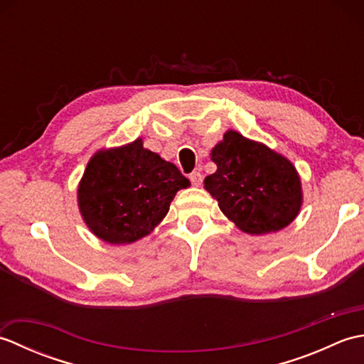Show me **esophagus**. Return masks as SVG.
I'll return each instance as SVG.
<instances>
[{"label": "esophagus", "instance_id": "esophagus-1", "mask_svg": "<svg viewBox=\"0 0 364 364\" xmlns=\"http://www.w3.org/2000/svg\"><path fill=\"white\" fill-rule=\"evenodd\" d=\"M189 180H191V183H192V186H196V188H198L200 184H202V181H203V175L200 173V172H192L191 175H189Z\"/></svg>", "mask_w": 364, "mask_h": 364}]
</instances>
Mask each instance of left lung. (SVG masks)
Returning a JSON list of instances; mask_svg holds the SVG:
<instances>
[{
    "label": "left lung",
    "mask_w": 364,
    "mask_h": 364,
    "mask_svg": "<svg viewBox=\"0 0 364 364\" xmlns=\"http://www.w3.org/2000/svg\"><path fill=\"white\" fill-rule=\"evenodd\" d=\"M210 156L218 170L205 178V189L244 233H275L297 218L304 191L297 168L283 154L228 129Z\"/></svg>",
    "instance_id": "obj_1"
}]
</instances>
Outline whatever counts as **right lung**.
Returning <instances> with one entry per match:
<instances>
[{"instance_id": "right-lung-1", "label": "right lung", "mask_w": 364, "mask_h": 364, "mask_svg": "<svg viewBox=\"0 0 364 364\" xmlns=\"http://www.w3.org/2000/svg\"><path fill=\"white\" fill-rule=\"evenodd\" d=\"M191 186L172 162L136 141L94 153L76 192L81 218L107 244L149 236L168 213L176 192Z\"/></svg>"}]
</instances>
